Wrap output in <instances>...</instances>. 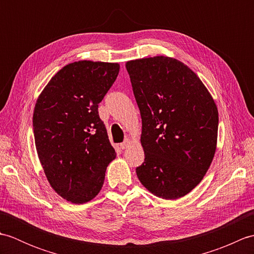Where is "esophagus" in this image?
<instances>
[{
	"mask_svg": "<svg viewBox=\"0 0 254 254\" xmlns=\"http://www.w3.org/2000/svg\"><path fill=\"white\" fill-rule=\"evenodd\" d=\"M130 145H131V141H130V139H126V141H124L123 143L120 144V148L126 149V148H127L128 146H130Z\"/></svg>",
	"mask_w": 254,
	"mask_h": 254,
	"instance_id": "obj_1",
	"label": "esophagus"
}]
</instances>
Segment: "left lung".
<instances>
[{
	"label": "left lung",
	"mask_w": 254,
	"mask_h": 254,
	"mask_svg": "<svg viewBox=\"0 0 254 254\" xmlns=\"http://www.w3.org/2000/svg\"><path fill=\"white\" fill-rule=\"evenodd\" d=\"M142 118L145 161L138 180L164 199L190 193L212 164L218 110L206 86L185 63L157 56L126 63Z\"/></svg>",
	"instance_id": "left-lung-1"
}]
</instances>
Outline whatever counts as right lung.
Instances as JSON below:
<instances>
[{"label":"right lung","instance_id":"add662e5","mask_svg":"<svg viewBox=\"0 0 254 254\" xmlns=\"http://www.w3.org/2000/svg\"><path fill=\"white\" fill-rule=\"evenodd\" d=\"M119 69V63H69L53 75L37 99L32 126L38 157L51 188L67 202L91 201L117 156L98 105Z\"/></svg>","mask_w":254,"mask_h":254}]
</instances>
